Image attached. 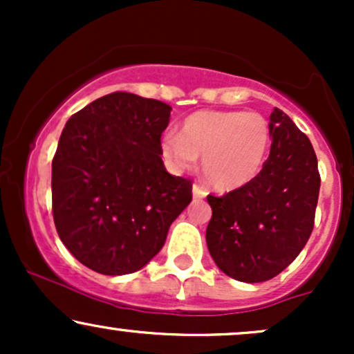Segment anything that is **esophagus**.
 Instances as JSON below:
<instances>
[{
	"instance_id": "esophagus-1",
	"label": "esophagus",
	"mask_w": 354,
	"mask_h": 354,
	"mask_svg": "<svg viewBox=\"0 0 354 354\" xmlns=\"http://www.w3.org/2000/svg\"><path fill=\"white\" fill-rule=\"evenodd\" d=\"M206 189L203 188V186L198 185V183H194L193 185V198H196V200H201V198L206 196Z\"/></svg>"
}]
</instances>
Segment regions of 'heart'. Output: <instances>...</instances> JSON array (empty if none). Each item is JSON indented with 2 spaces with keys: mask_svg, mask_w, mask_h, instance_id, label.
<instances>
[{
  "mask_svg": "<svg viewBox=\"0 0 354 354\" xmlns=\"http://www.w3.org/2000/svg\"><path fill=\"white\" fill-rule=\"evenodd\" d=\"M271 146V129L258 113L203 109L183 121L181 135L165 133V160L174 169H191L203 156V174L218 189L246 186L263 169Z\"/></svg>",
  "mask_w": 354,
  "mask_h": 354,
  "instance_id": "obj_1",
  "label": "heart"
}]
</instances>
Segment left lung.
Segmentation results:
<instances>
[{
    "label": "left lung",
    "instance_id": "obj_1",
    "mask_svg": "<svg viewBox=\"0 0 354 354\" xmlns=\"http://www.w3.org/2000/svg\"><path fill=\"white\" fill-rule=\"evenodd\" d=\"M270 129V158L258 176L223 196L208 194L209 254L223 273L243 283L281 273L315 226L321 178L311 141L278 108Z\"/></svg>",
    "mask_w": 354,
    "mask_h": 354
}]
</instances>
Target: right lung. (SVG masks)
<instances>
[{
    "label": "right lung",
    "instance_id": "obj_1",
    "mask_svg": "<svg viewBox=\"0 0 354 354\" xmlns=\"http://www.w3.org/2000/svg\"><path fill=\"white\" fill-rule=\"evenodd\" d=\"M171 106L116 91L75 113L51 165L53 219L63 245L96 273H135L160 253L193 183L166 171Z\"/></svg>",
    "mask_w": 354,
    "mask_h": 354
}]
</instances>
